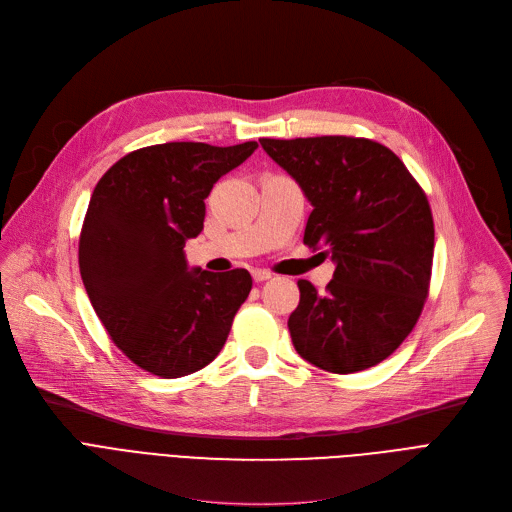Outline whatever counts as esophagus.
<instances>
[{"label":"esophagus","mask_w":512,"mask_h":512,"mask_svg":"<svg viewBox=\"0 0 512 512\" xmlns=\"http://www.w3.org/2000/svg\"><path fill=\"white\" fill-rule=\"evenodd\" d=\"M251 274H253V280H255V282H265V280L272 278V274L267 272V270H253Z\"/></svg>","instance_id":"esophagus-1"}]
</instances>
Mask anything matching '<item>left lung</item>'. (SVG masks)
Wrapping results in <instances>:
<instances>
[{
	"label": "left lung",
	"mask_w": 512,
	"mask_h": 512,
	"mask_svg": "<svg viewBox=\"0 0 512 512\" xmlns=\"http://www.w3.org/2000/svg\"><path fill=\"white\" fill-rule=\"evenodd\" d=\"M259 143L313 205L303 242L336 263L324 294L299 280L301 301L288 317L294 348L332 373L382 363L415 328L432 278L434 218L423 188L369 139Z\"/></svg>",
	"instance_id": "left-lung-1"
}]
</instances>
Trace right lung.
<instances>
[{"label": "right lung", "instance_id": "1", "mask_svg": "<svg viewBox=\"0 0 512 512\" xmlns=\"http://www.w3.org/2000/svg\"><path fill=\"white\" fill-rule=\"evenodd\" d=\"M255 149V141L143 147L118 159L91 195L80 278L116 346L159 378H182L218 357L249 297L247 270H188L184 242L203 230L213 184Z\"/></svg>", "mask_w": 512, "mask_h": 512}]
</instances>
